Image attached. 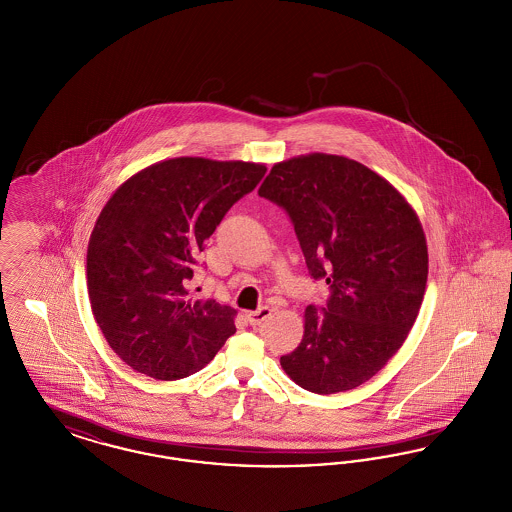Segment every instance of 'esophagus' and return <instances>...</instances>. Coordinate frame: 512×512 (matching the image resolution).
Listing matches in <instances>:
<instances>
[{"mask_svg": "<svg viewBox=\"0 0 512 512\" xmlns=\"http://www.w3.org/2000/svg\"><path fill=\"white\" fill-rule=\"evenodd\" d=\"M270 315H272V309H270V307H261V309H257V311L247 313V320H249L253 326H259V324H263Z\"/></svg>", "mask_w": 512, "mask_h": 512, "instance_id": "34e87169", "label": "esophagus"}]
</instances>
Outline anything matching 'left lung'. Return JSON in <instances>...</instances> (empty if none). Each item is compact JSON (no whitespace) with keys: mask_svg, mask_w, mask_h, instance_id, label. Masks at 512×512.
I'll return each instance as SVG.
<instances>
[{"mask_svg":"<svg viewBox=\"0 0 512 512\" xmlns=\"http://www.w3.org/2000/svg\"><path fill=\"white\" fill-rule=\"evenodd\" d=\"M259 195L286 211L324 307L280 365L303 390L328 395L365 384L403 345L422 305L428 247L413 207L365 165L313 153L278 163Z\"/></svg>","mask_w":512,"mask_h":512,"instance_id":"8db88e82","label":"left lung"}]
</instances>
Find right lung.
Wrapping results in <instances>:
<instances>
[{"label":"right lung","instance_id":"add662e5","mask_svg":"<svg viewBox=\"0 0 512 512\" xmlns=\"http://www.w3.org/2000/svg\"><path fill=\"white\" fill-rule=\"evenodd\" d=\"M267 167L178 157L134 174L103 207L88 245L92 311L134 370L180 380L213 361L236 332V311L190 301L197 253Z\"/></svg>","mask_w":512,"mask_h":512}]
</instances>
